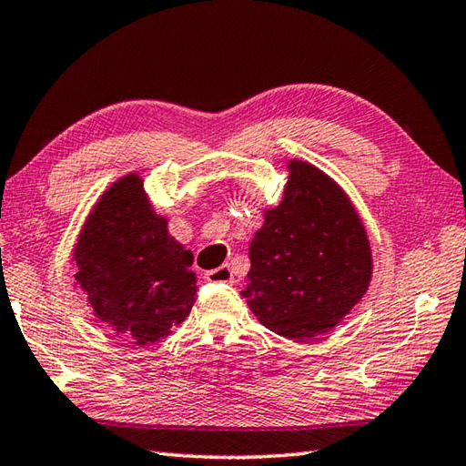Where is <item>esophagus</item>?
Masks as SVG:
<instances>
[{"instance_id": "obj_1", "label": "esophagus", "mask_w": 466, "mask_h": 466, "mask_svg": "<svg viewBox=\"0 0 466 466\" xmlns=\"http://www.w3.org/2000/svg\"><path fill=\"white\" fill-rule=\"evenodd\" d=\"M206 280L208 282H222V284H234V272L228 264H222L220 268L208 270L206 272Z\"/></svg>"}]
</instances>
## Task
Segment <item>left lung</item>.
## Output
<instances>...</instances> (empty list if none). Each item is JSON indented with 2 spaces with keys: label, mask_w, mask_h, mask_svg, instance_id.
<instances>
[{
  "label": "left lung",
  "mask_w": 466,
  "mask_h": 466,
  "mask_svg": "<svg viewBox=\"0 0 466 466\" xmlns=\"http://www.w3.org/2000/svg\"><path fill=\"white\" fill-rule=\"evenodd\" d=\"M279 206L250 242L242 296L266 329L294 342L334 330L372 280V250L350 196L320 167L286 162Z\"/></svg>",
  "instance_id": "1"
}]
</instances>
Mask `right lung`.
Instances as JSON below:
<instances>
[{
	"instance_id": "right-lung-1",
	"label": "right lung",
	"mask_w": 466,
	"mask_h": 466,
	"mask_svg": "<svg viewBox=\"0 0 466 466\" xmlns=\"http://www.w3.org/2000/svg\"><path fill=\"white\" fill-rule=\"evenodd\" d=\"M194 256L167 232L144 177H117L97 198L74 244V289L100 329L134 346H152L186 320L196 302Z\"/></svg>"
}]
</instances>
